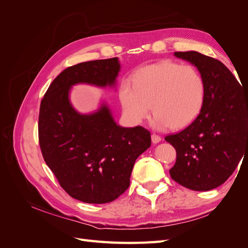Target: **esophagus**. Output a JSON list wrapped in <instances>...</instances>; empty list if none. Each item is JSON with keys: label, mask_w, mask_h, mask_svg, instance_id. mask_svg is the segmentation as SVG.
Instances as JSON below:
<instances>
[{"label": "esophagus", "mask_w": 248, "mask_h": 248, "mask_svg": "<svg viewBox=\"0 0 248 248\" xmlns=\"http://www.w3.org/2000/svg\"><path fill=\"white\" fill-rule=\"evenodd\" d=\"M151 140L153 144H158V142L161 140V138L159 136H157V134H152Z\"/></svg>", "instance_id": "obj_1"}]
</instances>
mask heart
Segmentation results:
<instances>
[{"mask_svg":"<svg viewBox=\"0 0 248 248\" xmlns=\"http://www.w3.org/2000/svg\"><path fill=\"white\" fill-rule=\"evenodd\" d=\"M119 94L124 115L131 123L140 124L149 118L153 107L155 128L180 129L201 114L206 87L193 66L164 60L140 68L134 74L133 86L123 81Z\"/></svg>","mask_w":248,"mask_h":248,"instance_id":"1","label":"heart"}]
</instances>
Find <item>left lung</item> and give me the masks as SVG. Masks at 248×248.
<instances>
[{
    "instance_id": "8db88e82",
    "label": "left lung",
    "mask_w": 248,
    "mask_h": 248,
    "mask_svg": "<svg viewBox=\"0 0 248 248\" xmlns=\"http://www.w3.org/2000/svg\"><path fill=\"white\" fill-rule=\"evenodd\" d=\"M174 55L197 67L206 96L199 117L166 137L177 152L170 175L186 188L208 191L226 182L248 151V93L218 60L192 50Z\"/></svg>"
}]
</instances>
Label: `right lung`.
<instances>
[{"label": "right lung", "mask_w": 248, "mask_h": 248, "mask_svg": "<svg viewBox=\"0 0 248 248\" xmlns=\"http://www.w3.org/2000/svg\"><path fill=\"white\" fill-rule=\"evenodd\" d=\"M121 69L118 58L68 67L52 80L40 104L39 145L43 158L62 188L89 204L115 201L128 188L138 157L151 146L141 126L118 125L106 102L80 114L70 101L71 87L114 88Z\"/></svg>", "instance_id": "add662e5"}]
</instances>
